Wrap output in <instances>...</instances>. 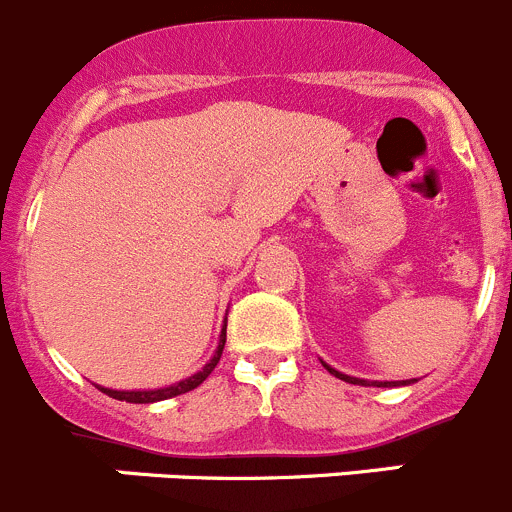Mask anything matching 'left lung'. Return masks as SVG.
I'll return each instance as SVG.
<instances>
[{
	"mask_svg": "<svg viewBox=\"0 0 512 512\" xmlns=\"http://www.w3.org/2000/svg\"><path fill=\"white\" fill-rule=\"evenodd\" d=\"M326 367V372H332L334 377H339V379H344V382H349V384H364V387H367V379H359V377H349V374H342V372H337V369L334 367H329V364L326 362H321ZM412 382H417V379H402V382H372L374 387H397V384H412Z\"/></svg>",
	"mask_w": 512,
	"mask_h": 512,
	"instance_id": "obj_1",
	"label": "left lung"
}]
</instances>
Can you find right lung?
Instances as JSON below:
<instances>
[{"label":"right lung","instance_id":"1","mask_svg":"<svg viewBox=\"0 0 512 512\" xmlns=\"http://www.w3.org/2000/svg\"><path fill=\"white\" fill-rule=\"evenodd\" d=\"M223 347H226V324H223V329H221V339H218L216 354H213L211 362H208L201 372L193 374V377L183 379V382H178V384H170V387H160V389H123V392H120V389L100 387V384H97V389H100V392H105L107 397L120 399V402H133V405H150V402H160V399L178 397V394L191 392V389H196L198 384L206 382V377L213 372V369H216L218 359H221Z\"/></svg>","mask_w":512,"mask_h":512}]
</instances>
